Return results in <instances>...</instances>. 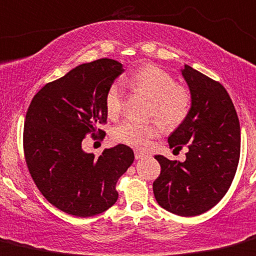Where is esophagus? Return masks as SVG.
<instances>
[{"instance_id":"1","label":"esophagus","mask_w":256,"mask_h":256,"mask_svg":"<svg viewBox=\"0 0 256 256\" xmlns=\"http://www.w3.org/2000/svg\"><path fill=\"white\" fill-rule=\"evenodd\" d=\"M146 157V154H144V152H141V150H135V158L137 160H142V158Z\"/></svg>"}]
</instances>
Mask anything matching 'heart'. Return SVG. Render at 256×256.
Segmentation results:
<instances>
[{
	"instance_id": "b5f03b06",
	"label": "heart",
	"mask_w": 256,
	"mask_h": 256,
	"mask_svg": "<svg viewBox=\"0 0 256 256\" xmlns=\"http://www.w3.org/2000/svg\"><path fill=\"white\" fill-rule=\"evenodd\" d=\"M124 83L132 92L146 94L150 98L148 116L157 118L166 128H178L189 116L192 104V93L186 87L178 84L176 78L166 70L156 64H144L137 68ZM104 103L110 119L120 116L125 104V90L120 82L109 86ZM160 121L140 122L126 120L115 128L112 137L121 144L144 148L162 131Z\"/></svg>"
}]
</instances>
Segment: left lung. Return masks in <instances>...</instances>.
<instances>
[{"label":"left lung","instance_id":"1","mask_svg":"<svg viewBox=\"0 0 256 256\" xmlns=\"http://www.w3.org/2000/svg\"><path fill=\"white\" fill-rule=\"evenodd\" d=\"M182 74L192 96L186 120L169 136L170 148L186 144L180 163L156 156L160 174L153 182L160 206L178 216L204 214L220 202L234 179L240 156V126L226 88L185 64Z\"/></svg>","mask_w":256,"mask_h":256}]
</instances>
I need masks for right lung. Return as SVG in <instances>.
<instances>
[{
    "instance_id": "add662e5",
    "label": "right lung",
    "mask_w": 256,
    "mask_h": 256,
    "mask_svg": "<svg viewBox=\"0 0 256 256\" xmlns=\"http://www.w3.org/2000/svg\"><path fill=\"white\" fill-rule=\"evenodd\" d=\"M122 72L112 58L80 64L46 83L26 110L23 150L29 173L51 205L72 216H96L114 205L118 180L135 158L125 144L99 157L82 150L87 135L106 136L98 128L106 124L104 98Z\"/></svg>"
}]
</instances>
